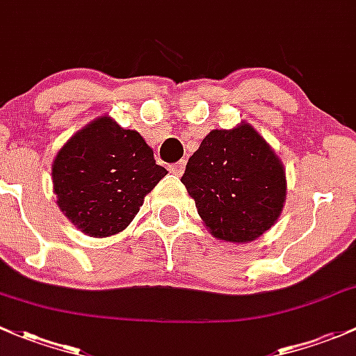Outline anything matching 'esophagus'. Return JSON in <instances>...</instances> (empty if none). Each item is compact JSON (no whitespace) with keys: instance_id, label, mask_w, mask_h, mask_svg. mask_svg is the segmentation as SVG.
<instances>
[{"instance_id":"esophagus-1","label":"esophagus","mask_w":356,"mask_h":356,"mask_svg":"<svg viewBox=\"0 0 356 356\" xmlns=\"http://www.w3.org/2000/svg\"><path fill=\"white\" fill-rule=\"evenodd\" d=\"M185 168H186V161L181 159V161H178V163L171 164L170 170H171V173L178 175V177H179V175H183V171H185Z\"/></svg>"}]
</instances>
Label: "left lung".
<instances>
[{"label":"left lung","instance_id":"8db88e82","mask_svg":"<svg viewBox=\"0 0 356 356\" xmlns=\"http://www.w3.org/2000/svg\"><path fill=\"white\" fill-rule=\"evenodd\" d=\"M181 183L211 233L234 243L267 232L286 199L283 164L250 124L212 130L186 163Z\"/></svg>","mask_w":356,"mask_h":356}]
</instances>
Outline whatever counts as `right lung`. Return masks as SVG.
<instances>
[{"label":"right lung","mask_w":356,"mask_h":356,"mask_svg":"<svg viewBox=\"0 0 356 356\" xmlns=\"http://www.w3.org/2000/svg\"><path fill=\"white\" fill-rule=\"evenodd\" d=\"M166 175L140 134L108 116L76 131L53 163L58 205L76 228L96 238L127 228Z\"/></svg>","instance_id":"1"}]
</instances>
